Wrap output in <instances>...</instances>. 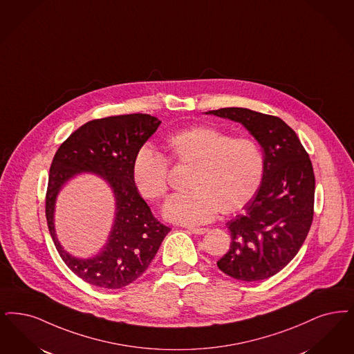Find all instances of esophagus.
Returning a JSON list of instances; mask_svg holds the SVG:
<instances>
[{
	"mask_svg": "<svg viewBox=\"0 0 354 354\" xmlns=\"http://www.w3.org/2000/svg\"><path fill=\"white\" fill-rule=\"evenodd\" d=\"M188 230L194 234H205L209 229L208 227H188Z\"/></svg>",
	"mask_w": 354,
	"mask_h": 354,
	"instance_id": "1",
	"label": "esophagus"
}]
</instances>
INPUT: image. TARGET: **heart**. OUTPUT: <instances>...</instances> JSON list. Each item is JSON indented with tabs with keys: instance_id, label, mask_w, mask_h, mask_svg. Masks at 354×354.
Returning a JSON list of instances; mask_svg holds the SVG:
<instances>
[{
	"instance_id": "b5f03b06",
	"label": "heart",
	"mask_w": 354,
	"mask_h": 354,
	"mask_svg": "<svg viewBox=\"0 0 354 354\" xmlns=\"http://www.w3.org/2000/svg\"><path fill=\"white\" fill-rule=\"evenodd\" d=\"M170 156L179 165L192 166L187 184L165 204V216L175 223H209L220 209L233 212L249 203L265 171V156L250 137H232L218 127L198 125L167 140ZM169 159L143 146L133 160V179L147 200L165 198L169 191Z\"/></svg>"
}]
</instances>
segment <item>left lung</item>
<instances>
[{
    "mask_svg": "<svg viewBox=\"0 0 354 354\" xmlns=\"http://www.w3.org/2000/svg\"><path fill=\"white\" fill-rule=\"evenodd\" d=\"M205 114L242 124L265 156L257 194L227 223L230 249L217 266L239 281L268 279L290 263L310 232L315 200L311 159L297 133L279 117L246 108H221Z\"/></svg>",
    "mask_w": 354,
    "mask_h": 354,
    "instance_id": "8db88e82",
    "label": "left lung"
}]
</instances>
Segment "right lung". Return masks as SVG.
Listing matches in <instances>:
<instances>
[{
	"instance_id": "obj_1",
	"label": "right lung",
	"mask_w": 354,
	"mask_h": 354,
	"mask_svg": "<svg viewBox=\"0 0 354 354\" xmlns=\"http://www.w3.org/2000/svg\"><path fill=\"white\" fill-rule=\"evenodd\" d=\"M160 121L150 114L112 115L93 120L75 130L53 159L46 194V218L57 253L73 274L105 290L137 281L154 259L171 229L153 216L133 179V160L156 131ZM82 171L102 177L116 198L114 227L107 243L92 259H76L57 241L53 224L61 187Z\"/></svg>"
}]
</instances>
